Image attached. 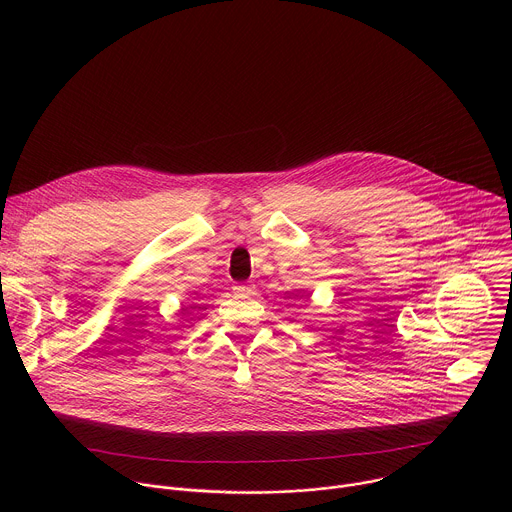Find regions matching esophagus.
I'll return each instance as SVG.
<instances>
[{"label":"esophagus","mask_w":512,"mask_h":512,"mask_svg":"<svg viewBox=\"0 0 512 512\" xmlns=\"http://www.w3.org/2000/svg\"><path fill=\"white\" fill-rule=\"evenodd\" d=\"M233 289H235V294L241 296V298H247V296L253 294V285L251 283H237Z\"/></svg>","instance_id":"obj_1"}]
</instances>
